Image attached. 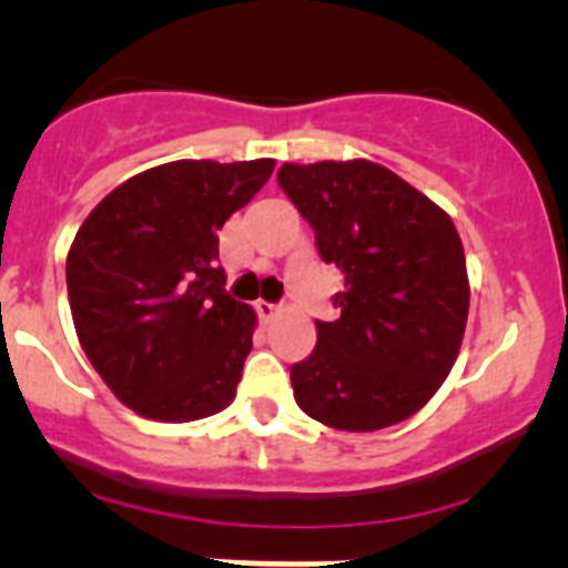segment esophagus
Masks as SVG:
<instances>
[{
	"mask_svg": "<svg viewBox=\"0 0 568 568\" xmlns=\"http://www.w3.org/2000/svg\"><path fill=\"white\" fill-rule=\"evenodd\" d=\"M255 313H257V318L263 321V324H266V321H272L274 316H277L280 313V305H274V302H255Z\"/></svg>",
	"mask_w": 568,
	"mask_h": 568,
	"instance_id": "34e87169",
	"label": "esophagus"
}]
</instances>
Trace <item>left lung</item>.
Returning <instances> with one entry per match:
<instances>
[{"label": "left lung", "instance_id": "left-lung-1", "mask_svg": "<svg viewBox=\"0 0 568 568\" xmlns=\"http://www.w3.org/2000/svg\"><path fill=\"white\" fill-rule=\"evenodd\" d=\"M277 183L346 283L337 321H316L311 357L291 365L305 415L376 432L415 415L450 374L469 311L454 222L426 194L365 159L283 164Z\"/></svg>", "mask_w": 568, "mask_h": 568}]
</instances>
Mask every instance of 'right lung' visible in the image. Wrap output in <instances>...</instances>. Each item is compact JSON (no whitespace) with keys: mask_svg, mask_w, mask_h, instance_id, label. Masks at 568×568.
<instances>
[{"mask_svg":"<svg viewBox=\"0 0 568 568\" xmlns=\"http://www.w3.org/2000/svg\"><path fill=\"white\" fill-rule=\"evenodd\" d=\"M274 162H173L129 178L79 227L65 263L79 343L142 417L186 423L225 409L255 313L225 291L220 227Z\"/></svg>","mask_w":568,"mask_h":568,"instance_id":"obj_1","label":"right lung"}]
</instances>
